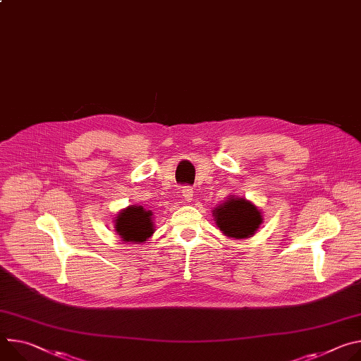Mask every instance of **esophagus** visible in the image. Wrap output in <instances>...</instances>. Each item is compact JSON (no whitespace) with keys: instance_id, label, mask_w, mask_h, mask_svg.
<instances>
[{"instance_id":"obj_1","label":"esophagus","mask_w":361,"mask_h":361,"mask_svg":"<svg viewBox=\"0 0 361 361\" xmlns=\"http://www.w3.org/2000/svg\"><path fill=\"white\" fill-rule=\"evenodd\" d=\"M181 192L184 195V200L185 202H191L192 200V188L191 187H183Z\"/></svg>"}]
</instances>
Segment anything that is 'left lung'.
<instances>
[{"label":"left lung","mask_w":361,"mask_h":361,"mask_svg":"<svg viewBox=\"0 0 361 361\" xmlns=\"http://www.w3.org/2000/svg\"><path fill=\"white\" fill-rule=\"evenodd\" d=\"M216 226L231 239L252 238L262 223V214L255 204L235 195L213 210Z\"/></svg>","instance_id":"left-lung-1"}]
</instances>
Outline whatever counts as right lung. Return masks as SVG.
I'll return each instance as SVG.
<instances>
[{
  "instance_id": "1",
  "label": "right lung",
  "mask_w": 361,
  "mask_h": 361,
  "mask_svg": "<svg viewBox=\"0 0 361 361\" xmlns=\"http://www.w3.org/2000/svg\"><path fill=\"white\" fill-rule=\"evenodd\" d=\"M115 231L123 242H145L154 233L152 212L142 206H128L116 216Z\"/></svg>"
}]
</instances>
